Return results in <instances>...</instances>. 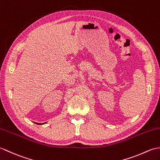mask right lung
<instances>
[{
	"label": "right lung",
	"mask_w": 160,
	"mask_h": 160,
	"mask_svg": "<svg viewBox=\"0 0 160 160\" xmlns=\"http://www.w3.org/2000/svg\"><path fill=\"white\" fill-rule=\"evenodd\" d=\"M35 124H38V125H41V123H38V122H36Z\"/></svg>",
	"instance_id": "add662e5"
}]
</instances>
